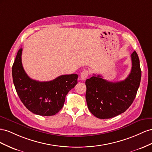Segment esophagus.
Segmentation results:
<instances>
[{
    "label": "esophagus",
    "instance_id": "obj_1",
    "mask_svg": "<svg viewBox=\"0 0 152 152\" xmlns=\"http://www.w3.org/2000/svg\"><path fill=\"white\" fill-rule=\"evenodd\" d=\"M89 75V71L87 70H84L83 71H82L81 73V79L82 80H85L86 78H87L88 76Z\"/></svg>",
    "mask_w": 152,
    "mask_h": 152
}]
</instances>
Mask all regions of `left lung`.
Returning <instances> with one entry per match:
<instances>
[{
	"instance_id": "1",
	"label": "left lung",
	"mask_w": 152,
	"mask_h": 152,
	"mask_svg": "<svg viewBox=\"0 0 152 152\" xmlns=\"http://www.w3.org/2000/svg\"><path fill=\"white\" fill-rule=\"evenodd\" d=\"M131 73L123 81H108L95 75L86 80V103L90 111L97 118H113L132 104L141 77L140 59L136 51L131 54Z\"/></svg>"
}]
</instances>
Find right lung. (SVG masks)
Instances as JSON below:
<instances>
[{"label": "right lung", "mask_w": 152, "mask_h": 152, "mask_svg": "<svg viewBox=\"0 0 152 152\" xmlns=\"http://www.w3.org/2000/svg\"><path fill=\"white\" fill-rule=\"evenodd\" d=\"M22 48L17 53L12 67L16 92L21 101L33 113L52 116L62 109L66 95L77 83V75H62L49 81H39L26 74L21 63Z\"/></svg>", "instance_id": "add662e5"}]
</instances>
